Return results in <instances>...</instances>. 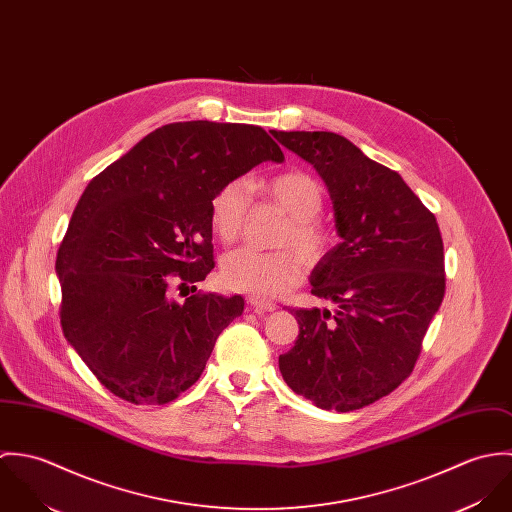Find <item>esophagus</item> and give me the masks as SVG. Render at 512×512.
<instances>
[{
	"label": "esophagus",
	"instance_id": "1",
	"mask_svg": "<svg viewBox=\"0 0 512 512\" xmlns=\"http://www.w3.org/2000/svg\"><path fill=\"white\" fill-rule=\"evenodd\" d=\"M248 303H250V307H252L256 313H268V311H274V309H276V303H274V301H266V299H260V297H250Z\"/></svg>",
	"mask_w": 512,
	"mask_h": 512
}]
</instances>
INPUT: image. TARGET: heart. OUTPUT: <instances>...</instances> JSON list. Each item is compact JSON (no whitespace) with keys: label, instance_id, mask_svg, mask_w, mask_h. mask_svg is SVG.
I'll use <instances>...</instances> for the list:
<instances>
[{"label":"heart","instance_id":"1","mask_svg":"<svg viewBox=\"0 0 512 512\" xmlns=\"http://www.w3.org/2000/svg\"><path fill=\"white\" fill-rule=\"evenodd\" d=\"M250 189L266 201L282 207L290 219L280 234L282 246H293L307 264L321 262L333 248L335 234L319 220L325 203L321 183L303 173L286 171L268 179L250 181ZM250 195L242 181L222 185L211 201V224L222 242H234L248 215ZM301 260L286 250L260 252L238 248L224 256L220 280L232 292L252 297H276L292 290L301 280Z\"/></svg>","mask_w":512,"mask_h":512}]
</instances>
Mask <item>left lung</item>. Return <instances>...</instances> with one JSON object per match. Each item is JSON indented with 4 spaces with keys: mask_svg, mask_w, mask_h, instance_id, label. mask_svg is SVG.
<instances>
[{
    "mask_svg": "<svg viewBox=\"0 0 512 512\" xmlns=\"http://www.w3.org/2000/svg\"><path fill=\"white\" fill-rule=\"evenodd\" d=\"M272 136L321 175L343 238L311 272V293L337 309H293L299 335L280 370L317 408L359 410L398 388L420 357L445 293L438 220L396 171L347 138Z\"/></svg>",
    "mask_w": 512,
    "mask_h": 512,
    "instance_id": "left-lung-1",
    "label": "left lung"
}]
</instances>
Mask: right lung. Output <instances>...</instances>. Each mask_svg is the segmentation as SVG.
I'll return each mask as SVG.
<instances>
[{"instance_id":"right-lung-1","label":"right lung","mask_w":512,"mask_h":512,"mask_svg":"<svg viewBox=\"0 0 512 512\" xmlns=\"http://www.w3.org/2000/svg\"><path fill=\"white\" fill-rule=\"evenodd\" d=\"M280 146L250 124L175 122L84 189L57 254L67 341L114 396L167 404L193 386L240 295L193 293L215 268L211 201Z\"/></svg>"}]
</instances>
